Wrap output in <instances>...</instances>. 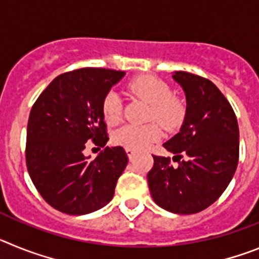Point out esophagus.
Masks as SVG:
<instances>
[{
  "instance_id": "esophagus-1",
  "label": "esophagus",
  "mask_w": 259,
  "mask_h": 259,
  "mask_svg": "<svg viewBox=\"0 0 259 259\" xmlns=\"http://www.w3.org/2000/svg\"><path fill=\"white\" fill-rule=\"evenodd\" d=\"M125 153H127V155L130 159H134L135 158V150L134 149H130V148H127V149H125Z\"/></svg>"
}]
</instances>
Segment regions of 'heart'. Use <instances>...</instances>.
Instances as JSON below:
<instances>
[{"instance_id": "obj_1", "label": "heart", "mask_w": 259, "mask_h": 259, "mask_svg": "<svg viewBox=\"0 0 259 259\" xmlns=\"http://www.w3.org/2000/svg\"><path fill=\"white\" fill-rule=\"evenodd\" d=\"M130 89L136 96L152 105L150 119H157L166 130H174L183 122L184 105L174 97L170 87L163 80L150 75H144L132 80ZM102 113L109 124H115L122 116V102L115 92H109L102 101ZM161 127L158 123L149 124H125L116 130L113 141L116 145L130 149L143 150L161 139Z\"/></svg>"}]
</instances>
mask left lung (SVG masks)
Here are the masks:
<instances>
[{
  "instance_id": "8db88e82",
  "label": "left lung",
  "mask_w": 259,
  "mask_h": 259,
  "mask_svg": "<svg viewBox=\"0 0 259 259\" xmlns=\"http://www.w3.org/2000/svg\"><path fill=\"white\" fill-rule=\"evenodd\" d=\"M187 98L179 134L163 144L174 153L153 155L148 172L150 194L158 206L175 214H196L221 197L239 163V124L232 106L214 83L185 71L174 72Z\"/></svg>"
}]
</instances>
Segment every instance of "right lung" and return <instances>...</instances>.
Instances as JSON below:
<instances>
[{"mask_svg":"<svg viewBox=\"0 0 259 259\" xmlns=\"http://www.w3.org/2000/svg\"><path fill=\"white\" fill-rule=\"evenodd\" d=\"M124 71L85 67L59 75L38 96L27 125L26 162L32 183L50 206L83 215L111 201L128 157L109 148L102 101ZM92 141L102 153L82 152Z\"/></svg>","mask_w":259,"mask_h":259,"instance_id":"add662e5","label":"right lung"}]
</instances>
